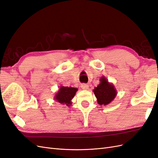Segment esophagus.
I'll return each mask as SVG.
<instances>
[{
    "label": "esophagus",
    "mask_w": 158,
    "mask_h": 158,
    "mask_svg": "<svg viewBox=\"0 0 158 158\" xmlns=\"http://www.w3.org/2000/svg\"><path fill=\"white\" fill-rule=\"evenodd\" d=\"M81 88H82L83 89H88L89 88V85L86 84H81Z\"/></svg>",
    "instance_id": "34e87169"
}]
</instances>
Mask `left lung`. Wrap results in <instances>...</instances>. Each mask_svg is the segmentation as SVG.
<instances>
[{"mask_svg":"<svg viewBox=\"0 0 158 158\" xmlns=\"http://www.w3.org/2000/svg\"><path fill=\"white\" fill-rule=\"evenodd\" d=\"M100 83L95 87L93 92L97 98V102L100 106H107L115 98L117 94V89L112 83L108 82L105 76L99 80Z\"/></svg>","mask_w":158,"mask_h":158,"instance_id":"obj_1","label":"left lung"}]
</instances>
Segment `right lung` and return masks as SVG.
Wrapping results in <instances>:
<instances>
[{
	"instance_id": "1",
	"label": "right lung",
	"mask_w": 158,
	"mask_h": 158,
	"mask_svg": "<svg viewBox=\"0 0 158 158\" xmlns=\"http://www.w3.org/2000/svg\"><path fill=\"white\" fill-rule=\"evenodd\" d=\"M77 91L78 88L60 86L58 92L56 93L54 99L55 102L70 107L72 105V99L74 97Z\"/></svg>"
}]
</instances>
